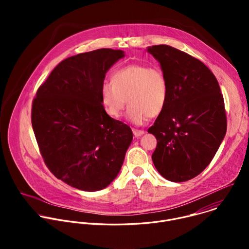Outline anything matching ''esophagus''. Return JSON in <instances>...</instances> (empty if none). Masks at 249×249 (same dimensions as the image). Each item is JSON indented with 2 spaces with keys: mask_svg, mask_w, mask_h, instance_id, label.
I'll return each instance as SVG.
<instances>
[{
  "mask_svg": "<svg viewBox=\"0 0 249 249\" xmlns=\"http://www.w3.org/2000/svg\"><path fill=\"white\" fill-rule=\"evenodd\" d=\"M133 134L136 138H139L141 136H143L145 134V131L143 130H137V129H133Z\"/></svg>",
  "mask_w": 249,
  "mask_h": 249,
  "instance_id": "esophagus-1",
  "label": "esophagus"
}]
</instances>
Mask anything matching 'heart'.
Segmentation results:
<instances>
[{
    "label": "heart",
    "mask_w": 249,
    "mask_h": 249,
    "mask_svg": "<svg viewBox=\"0 0 249 249\" xmlns=\"http://www.w3.org/2000/svg\"><path fill=\"white\" fill-rule=\"evenodd\" d=\"M168 85L162 70L145 64H130L116 70L111 84L100 89V101L105 112L118 118L126 103V118L134 125H143L164 108Z\"/></svg>",
    "instance_id": "1"
}]
</instances>
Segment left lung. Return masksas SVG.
Wrapping results in <instances>:
<instances>
[{"instance_id":"obj_1","label":"left lung","mask_w":249,"mask_h":249,"mask_svg":"<svg viewBox=\"0 0 249 249\" xmlns=\"http://www.w3.org/2000/svg\"><path fill=\"white\" fill-rule=\"evenodd\" d=\"M168 85L163 110L148 130L158 141L153 162L165 179L183 182L215 157L227 132L219 83L198 59L168 45L148 48Z\"/></svg>"}]
</instances>
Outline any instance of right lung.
Masks as SVG:
<instances>
[{"mask_svg":"<svg viewBox=\"0 0 249 249\" xmlns=\"http://www.w3.org/2000/svg\"><path fill=\"white\" fill-rule=\"evenodd\" d=\"M124 56L104 48L67 58L33 99L31 123L46 165L79 190L107 187L133 140L130 127L111 118L100 101L105 74Z\"/></svg>","mask_w":249,"mask_h":249,"instance_id":"1","label":"right lung"}]
</instances>
